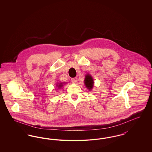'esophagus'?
I'll return each instance as SVG.
<instances>
[{
    "label": "esophagus",
    "mask_w": 152,
    "mask_h": 152,
    "mask_svg": "<svg viewBox=\"0 0 152 152\" xmlns=\"http://www.w3.org/2000/svg\"><path fill=\"white\" fill-rule=\"evenodd\" d=\"M71 81L73 83H76L77 82V77H74L71 79Z\"/></svg>",
    "instance_id": "1"
}]
</instances>
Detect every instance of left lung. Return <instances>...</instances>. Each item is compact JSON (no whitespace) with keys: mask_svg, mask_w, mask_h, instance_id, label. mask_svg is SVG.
Masks as SVG:
<instances>
[{"mask_svg":"<svg viewBox=\"0 0 152 152\" xmlns=\"http://www.w3.org/2000/svg\"><path fill=\"white\" fill-rule=\"evenodd\" d=\"M93 80H94L93 78L92 77V76L90 75H87L86 76L85 80H84V83H85L86 86L90 91L92 89V88L94 87V82Z\"/></svg>","mask_w":152,"mask_h":152,"instance_id":"1","label":"left lung"}]
</instances>
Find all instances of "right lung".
<instances>
[{"label":"right lung","mask_w":152,"mask_h":152,"mask_svg":"<svg viewBox=\"0 0 152 152\" xmlns=\"http://www.w3.org/2000/svg\"><path fill=\"white\" fill-rule=\"evenodd\" d=\"M57 86H58V88H61V87L63 86H62V83H60L58 85H57Z\"/></svg>","instance_id":"1"}]
</instances>
